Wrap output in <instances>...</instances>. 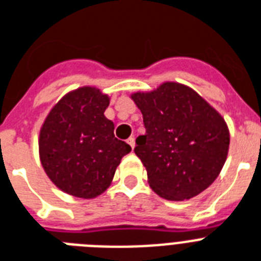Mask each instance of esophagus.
Here are the masks:
<instances>
[{
    "instance_id": "obj_1",
    "label": "esophagus",
    "mask_w": 261,
    "mask_h": 261,
    "mask_svg": "<svg viewBox=\"0 0 261 261\" xmlns=\"http://www.w3.org/2000/svg\"><path fill=\"white\" fill-rule=\"evenodd\" d=\"M127 143L130 145L131 149H134V146H135V138H134V137H130V138L127 139Z\"/></svg>"
}]
</instances>
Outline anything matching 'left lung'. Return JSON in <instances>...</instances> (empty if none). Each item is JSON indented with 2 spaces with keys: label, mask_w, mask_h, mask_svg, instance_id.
Returning <instances> with one entry per match:
<instances>
[{
  "label": "left lung",
  "mask_w": 261,
  "mask_h": 261,
  "mask_svg": "<svg viewBox=\"0 0 261 261\" xmlns=\"http://www.w3.org/2000/svg\"><path fill=\"white\" fill-rule=\"evenodd\" d=\"M146 128L134 151L146 168L151 190L168 200H186L218 177L229 150L223 118L194 89L164 83L131 94Z\"/></svg>",
  "instance_id": "obj_1"
}]
</instances>
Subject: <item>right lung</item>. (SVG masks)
<instances>
[{"label": "right lung", "mask_w": 261, "mask_h": 261, "mask_svg": "<svg viewBox=\"0 0 261 261\" xmlns=\"http://www.w3.org/2000/svg\"><path fill=\"white\" fill-rule=\"evenodd\" d=\"M110 97L84 87L65 94L47 115L39 135L44 172L59 190L92 199L110 187L126 142L115 138L114 123L104 116Z\"/></svg>", "instance_id": "obj_1"}]
</instances>
